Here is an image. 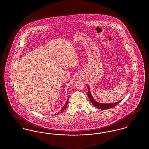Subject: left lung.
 Wrapping results in <instances>:
<instances>
[{
    "label": "left lung",
    "instance_id": "1",
    "mask_svg": "<svg viewBox=\"0 0 149 149\" xmlns=\"http://www.w3.org/2000/svg\"><path fill=\"white\" fill-rule=\"evenodd\" d=\"M87 86H88V95L89 98V99H90L91 103H92V104H93V106L96 107L99 109L103 110V109H107L112 108V107L117 106L118 104H119L120 102L122 101V100H120V101H118L117 102L113 103H98L97 101H95V100H94V99L93 98V96L91 94V91H90V88H89L88 85H87Z\"/></svg>",
    "mask_w": 149,
    "mask_h": 149
}]
</instances>
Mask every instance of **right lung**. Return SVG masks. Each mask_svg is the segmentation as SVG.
Wrapping results in <instances>:
<instances>
[{
	"mask_svg": "<svg viewBox=\"0 0 149 149\" xmlns=\"http://www.w3.org/2000/svg\"><path fill=\"white\" fill-rule=\"evenodd\" d=\"M68 100H69V99H68V100H66V103H65V105H64V106L63 107V108L60 110V111L59 112H58L57 113V114H58L59 113H61L63 111H64V109H65V108L66 107V106H67V105H68Z\"/></svg>",
	"mask_w": 149,
	"mask_h": 149,
	"instance_id": "right-lung-1",
	"label": "right lung"
}]
</instances>
